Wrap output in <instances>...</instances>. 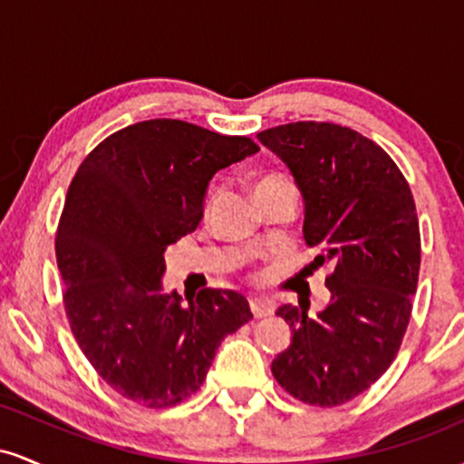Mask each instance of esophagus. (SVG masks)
Returning <instances> with one entry per match:
<instances>
[{"mask_svg": "<svg viewBox=\"0 0 464 464\" xmlns=\"http://www.w3.org/2000/svg\"><path fill=\"white\" fill-rule=\"evenodd\" d=\"M250 312L255 318L270 316L275 312V303L270 299H250Z\"/></svg>", "mask_w": 464, "mask_h": 464, "instance_id": "obj_1", "label": "esophagus"}]
</instances>
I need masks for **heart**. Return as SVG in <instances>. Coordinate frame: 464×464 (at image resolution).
I'll return each mask as SVG.
<instances>
[{
  "instance_id": "obj_1",
  "label": "heart",
  "mask_w": 464,
  "mask_h": 464,
  "mask_svg": "<svg viewBox=\"0 0 464 464\" xmlns=\"http://www.w3.org/2000/svg\"><path fill=\"white\" fill-rule=\"evenodd\" d=\"M279 189H295V185H292L290 179L284 177V174H276V172L264 174V177L257 180V185H255V194L257 196L270 194V191H279Z\"/></svg>"
}]
</instances>
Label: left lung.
Returning <instances> with one entry per match:
<instances>
[{
	"instance_id": "8db88e82",
	"label": "left lung",
	"mask_w": 464,
	"mask_h": 464,
	"mask_svg": "<svg viewBox=\"0 0 464 464\" xmlns=\"http://www.w3.org/2000/svg\"><path fill=\"white\" fill-rule=\"evenodd\" d=\"M303 196V237L332 266L329 303L281 305L290 347L273 375L292 397L321 408L358 397L384 375L406 334L417 292L420 237L410 185L375 141L329 121H295L257 132Z\"/></svg>"
}]
</instances>
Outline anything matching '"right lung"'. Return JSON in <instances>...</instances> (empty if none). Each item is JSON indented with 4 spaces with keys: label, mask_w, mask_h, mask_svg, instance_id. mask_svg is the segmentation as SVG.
Listing matches in <instances>:
<instances>
[{
    "label": "right lung",
    "mask_w": 464,
    "mask_h": 464,
    "mask_svg": "<svg viewBox=\"0 0 464 464\" xmlns=\"http://www.w3.org/2000/svg\"><path fill=\"white\" fill-rule=\"evenodd\" d=\"M248 137L180 120L113 132L69 185L56 233L65 312L80 349L120 395L177 406L205 382L228 334L253 318L239 292H163L165 248L202 220L216 172L257 152Z\"/></svg>",
    "instance_id": "add662e5"
}]
</instances>
